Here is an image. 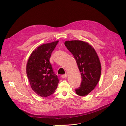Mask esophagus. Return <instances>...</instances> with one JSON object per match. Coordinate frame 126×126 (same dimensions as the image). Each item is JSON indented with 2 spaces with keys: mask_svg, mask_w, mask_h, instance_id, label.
<instances>
[{
  "mask_svg": "<svg viewBox=\"0 0 126 126\" xmlns=\"http://www.w3.org/2000/svg\"><path fill=\"white\" fill-rule=\"evenodd\" d=\"M61 77H62V78H63V79H64V78H66V77H67V75L66 74H64V75H62L61 76Z\"/></svg>",
  "mask_w": 126,
  "mask_h": 126,
  "instance_id": "obj_1",
  "label": "esophagus"
}]
</instances>
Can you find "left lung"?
Segmentation results:
<instances>
[{
	"instance_id": "obj_1",
	"label": "left lung",
	"mask_w": 126,
	"mask_h": 126,
	"mask_svg": "<svg viewBox=\"0 0 126 126\" xmlns=\"http://www.w3.org/2000/svg\"><path fill=\"white\" fill-rule=\"evenodd\" d=\"M66 48L73 55L81 75L80 86L75 89L76 94L84 96L94 89L100 80L101 66L95 49L82 41H65Z\"/></svg>"
}]
</instances>
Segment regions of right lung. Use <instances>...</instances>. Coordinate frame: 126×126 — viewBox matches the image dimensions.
Masks as SVG:
<instances>
[{"label": "right lung", "mask_w": 126, "mask_h": 126, "mask_svg": "<svg viewBox=\"0 0 126 126\" xmlns=\"http://www.w3.org/2000/svg\"><path fill=\"white\" fill-rule=\"evenodd\" d=\"M58 41L43 44L31 53L26 65L31 87L37 95L47 97L55 92L59 79L49 60Z\"/></svg>", "instance_id": "right-lung-1"}]
</instances>
